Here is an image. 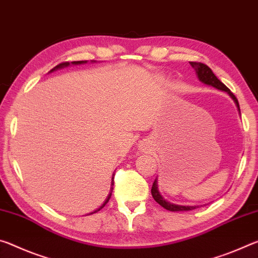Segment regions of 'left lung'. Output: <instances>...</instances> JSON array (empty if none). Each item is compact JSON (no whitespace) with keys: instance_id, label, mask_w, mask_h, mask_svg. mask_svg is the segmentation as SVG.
I'll list each match as a JSON object with an SVG mask.
<instances>
[{"instance_id":"1","label":"left lung","mask_w":258,"mask_h":258,"mask_svg":"<svg viewBox=\"0 0 258 258\" xmlns=\"http://www.w3.org/2000/svg\"><path fill=\"white\" fill-rule=\"evenodd\" d=\"M189 64H191L193 69L196 70V73L198 75V78H199V80L202 83L208 84V86H212L214 88H216V89H218V90L227 92V94L231 96V98L234 100L235 105L238 106V109L240 111L239 101H238V99H236V97L233 94H232L231 90L225 86L224 83L219 81L216 75L213 73V71L210 70L208 66L202 64V62H197V61H191ZM151 193H152V197L154 198V200L157 201L160 206L163 207L164 209L170 210V212H186V210H193V209L197 208V206H179V205H174V204H171V202H168V201L164 200L161 194H160L159 189H158L157 179L154 180L153 185H152Z\"/></svg>"}]
</instances>
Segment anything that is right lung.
I'll return each instance as SVG.
<instances>
[{
    "label": "right lung",
    "mask_w": 258,
    "mask_h": 258,
    "mask_svg": "<svg viewBox=\"0 0 258 258\" xmlns=\"http://www.w3.org/2000/svg\"><path fill=\"white\" fill-rule=\"evenodd\" d=\"M84 62H87L86 60H80V61H72V64H73V65H80V64H84ZM70 65V62H61V64H59V65H57L56 67H53V69L51 70V72L52 71H56V70H59V69H62V67H66V66H69ZM112 185H113V181H112ZM113 189V188H112ZM111 196H112V192L111 193H109L108 194V197H107V199L106 200H105V202H104V204L103 205H101L100 206V208L99 209H97L96 210V212H94V213H97V212H99V210L101 209V208H103V207L105 206V205H106L107 204V202H108V200H109V198H111ZM94 213H91V214H94Z\"/></svg>",
    "instance_id": "add662e5"
}]
</instances>
